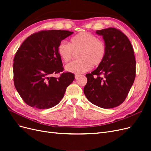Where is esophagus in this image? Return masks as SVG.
<instances>
[{
	"mask_svg": "<svg viewBox=\"0 0 151 151\" xmlns=\"http://www.w3.org/2000/svg\"><path fill=\"white\" fill-rule=\"evenodd\" d=\"M80 76H81L80 74H75V78H76V79H77V78H78V77H80Z\"/></svg>",
	"mask_w": 151,
	"mask_h": 151,
	"instance_id": "obj_1",
	"label": "esophagus"
}]
</instances>
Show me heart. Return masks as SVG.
I'll return each mask as SVG.
<instances>
[{
  "instance_id": "b5f03b06",
  "label": "heart",
  "mask_w": 151,
  "mask_h": 151,
  "mask_svg": "<svg viewBox=\"0 0 151 151\" xmlns=\"http://www.w3.org/2000/svg\"><path fill=\"white\" fill-rule=\"evenodd\" d=\"M57 52L64 62L71 60L74 53H78L79 60L66 66V70L75 74L90 70L93 66H98L106 54V45L104 41L89 32H81L73 36L69 45L64 42L59 43Z\"/></svg>"
}]
</instances>
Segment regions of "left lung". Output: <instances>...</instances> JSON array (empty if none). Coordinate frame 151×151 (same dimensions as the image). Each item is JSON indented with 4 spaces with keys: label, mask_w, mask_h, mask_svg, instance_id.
Returning a JSON list of instances; mask_svg holds the SVG:
<instances>
[{
    "label": "left lung",
    "mask_w": 151,
    "mask_h": 151,
    "mask_svg": "<svg viewBox=\"0 0 151 151\" xmlns=\"http://www.w3.org/2000/svg\"><path fill=\"white\" fill-rule=\"evenodd\" d=\"M96 33L103 36L106 54L96 69L86 75L88 82L84 93L94 105L115 108L125 101L135 78L134 48L120 29L108 28L97 30Z\"/></svg>",
    "instance_id": "1"
}]
</instances>
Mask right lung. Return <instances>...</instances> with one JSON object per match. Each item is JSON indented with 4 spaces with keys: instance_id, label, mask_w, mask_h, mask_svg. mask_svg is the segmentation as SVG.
Returning a JSON list of instances; mask_svg holds the SVG:
<instances>
[{
    "instance_id": "obj_1",
    "label": "right lung",
    "mask_w": 151,
    "mask_h": 151,
    "mask_svg": "<svg viewBox=\"0 0 151 151\" xmlns=\"http://www.w3.org/2000/svg\"><path fill=\"white\" fill-rule=\"evenodd\" d=\"M67 30H43L32 34L18 48L14 58V84L20 96L31 107L52 108L59 103L74 74L63 72L57 48L62 40L71 35Z\"/></svg>"
}]
</instances>
